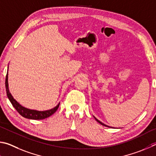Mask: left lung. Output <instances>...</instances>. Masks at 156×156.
Returning a JSON list of instances; mask_svg holds the SVG:
<instances>
[{"label": "left lung", "mask_w": 156, "mask_h": 156, "mask_svg": "<svg viewBox=\"0 0 156 156\" xmlns=\"http://www.w3.org/2000/svg\"><path fill=\"white\" fill-rule=\"evenodd\" d=\"M94 119H96V121H97L98 122H99V123H100V124H101L102 125H103V126H105V127H109V126H108V125H105L104 123H103V122H101L100 121H99V120H98V119H97L96 118H95V117H94Z\"/></svg>", "instance_id": "obj_1"}]
</instances>
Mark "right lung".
Segmentation results:
<instances>
[{"instance_id":"obj_1","label":"right lung","mask_w":156,"mask_h":156,"mask_svg":"<svg viewBox=\"0 0 156 156\" xmlns=\"http://www.w3.org/2000/svg\"><path fill=\"white\" fill-rule=\"evenodd\" d=\"M5 88H6V92L8 99H9L10 102L12 103V105L14 107L16 110H17L18 112L20 114L21 116L24 117V118L34 120L44 119L46 118H48V117L51 116L52 114H53L55 112L59 106V103L56 107L51 109V110L46 111H37L29 110V109H27L23 107V106H21L14 99H13V97L12 96V94H11L9 91V88H8V73H7L6 78H5Z\"/></svg>"}]
</instances>
